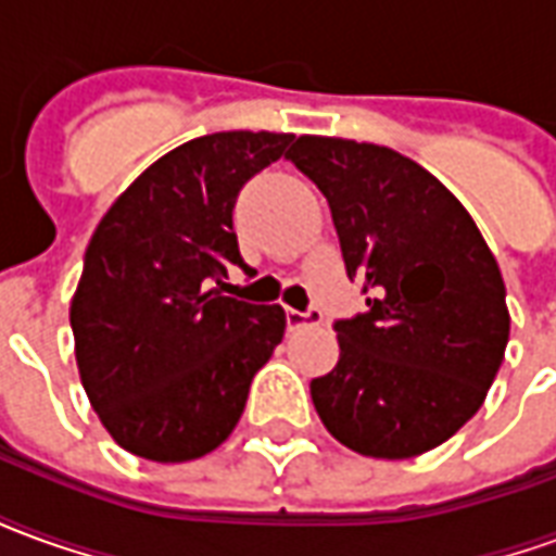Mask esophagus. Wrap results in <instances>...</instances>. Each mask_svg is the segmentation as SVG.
Returning a JSON list of instances; mask_svg holds the SVG:
<instances>
[{
    "instance_id": "obj_1",
    "label": "esophagus",
    "mask_w": 556,
    "mask_h": 556,
    "mask_svg": "<svg viewBox=\"0 0 556 556\" xmlns=\"http://www.w3.org/2000/svg\"><path fill=\"white\" fill-rule=\"evenodd\" d=\"M321 309H306V313H301V309H286V321H289V330H298V327H306V325H321Z\"/></svg>"
}]
</instances>
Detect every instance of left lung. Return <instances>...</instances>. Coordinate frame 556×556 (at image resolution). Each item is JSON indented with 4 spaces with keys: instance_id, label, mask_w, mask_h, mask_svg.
Instances as JSON below:
<instances>
[{
    "instance_id": "1",
    "label": "left lung",
    "mask_w": 556,
    "mask_h": 556,
    "mask_svg": "<svg viewBox=\"0 0 556 556\" xmlns=\"http://www.w3.org/2000/svg\"><path fill=\"white\" fill-rule=\"evenodd\" d=\"M286 157L325 193L366 313L309 393L327 431L372 458L441 446L485 402L509 342L501 267L465 205L393 148L301 137Z\"/></svg>"
}]
</instances>
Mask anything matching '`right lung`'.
Masks as SVG:
<instances>
[{
  "mask_svg": "<svg viewBox=\"0 0 556 556\" xmlns=\"http://www.w3.org/2000/svg\"><path fill=\"white\" fill-rule=\"evenodd\" d=\"M291 139L226 130L172 148L91 235L71 330L91 408L127 453L172 465L217 450L282 342V306L226 298L223 279L231 265L253 277L231 211Z\"/></svg>",
  "mask_w": 556,
  "mask_h": 556,
  "instance_id": "1",
  "label": "right lung"
}]
</instances>
